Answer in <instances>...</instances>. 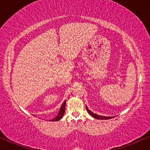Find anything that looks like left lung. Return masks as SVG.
Listing matches in <instances>:
<instances>
[{
	"label": "left lung",
	"mask_w": 150,
	"mask_h": 150,
	"mask_svg": "<svg viewBox=\"0 0 150 150\" xmlns=\"http://www.w3.org/2000/svg\"><path fill=\"white\" fill-rule=\"evenodd\" d=\"M86 108L87 111L88 112V113L89 114V115H90L91 116H92V117H93V118H96V119H99V120H107V119H110V118H114V117H104V116H99V115H96V114L92 112H91V110H89L88 107H87L86 106Z\"/></svg>",
	"instance_id": "8db88e82"
}]
</instances>
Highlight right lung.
<instances>
[{
  "label": "right lung",
  "mask_w": 150,
  "mask_h": 150,
  "mask_svg": "<svg viewBox=\"0 0 150 150\" xmlns=\"http://www.w3.org/2000/svg\"><path fill=\"white\" fill-rule=\"evenodd\" d=\"M65 105H66V100H64L63 104H62L61 108H60V110L59 112V113H58L57 116L55 118H54L53 119L51 120L50 121H58V120L61 119L62 117H63L64 115V111H65Z\"/></svg>",
  "instance_id": "add662e5"
}]
</instances>
